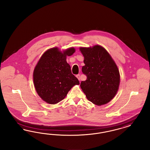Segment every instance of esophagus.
I'll list each match as a JSON object with an SVG mask.
<instances>
[{
    "label": "esophagus",
    "mask_w": 150,
    "mask_h": 150,
    "mask_svg": "<svg viewBox=\"0 0 150 150\" xmlns=\"http://www.w3.org/2000/svg\"><path fill=\"white\" fill-rule=\"evenodd\" d=\"M76 78H77L78 79V80H80V75H79V74H78V75H76Z\"/></svg>",
    "instance_id": "1"
}]
</instances>
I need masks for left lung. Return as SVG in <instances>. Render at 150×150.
I'll use <instances>...</instances> for the list:
<instances>
[{
    "mask_svg": "<svg viewBox=\"0 0 150 150\" xmlns=\"http://www.w3.org/2000/svg\"><path fill=\"white\" fill-rule=\"evenodd\" d=\"M80 50L84 57L82 72L87 78L81 82L80 87L87 99L94 104H106L119 89L118 68L107 50L100 45L80 47Z\"/></svg>",
    "mask_w": 150,
    "mask_h": 150,
    "instance_id": "obj_1",
    "label": "left lung"
}]
</instances>
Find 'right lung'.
<instances>
[{
	"label": "right lung",
	"instance_id": "1",
	"mask_svg": "<svg viewBox=\"0 0 150 150\" xmlns=\"http://www.w3.org/2000/svg\"><path fill=\"white\" fill-rule=\"evenodd\" d=\"M75 52L72 47L59 51L57 47L47 50L36 65L33 80L36 91L47 103L56 104L64 100L69 91L79 81L72 74L66 57Z\"/></svg>",
	"mask_w": 150,
	"mask_h": 150
}]
</instances>
